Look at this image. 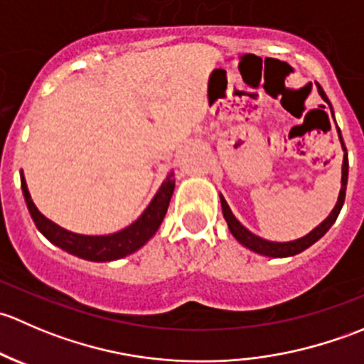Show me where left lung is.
I'll use <instances>...</instances> for the list:
<instances>
[{
  "label": "left lung",
  "instance_id": "1",
  "mask_svg": "<svg viewBox=\"0 0 364 364\" xmlns=\"http://www.w3.org/2000/svg\"><path fill=\"white\" fill-rule=\"evenodd\" d=\"M317 87H318V93H321V97L324 98V102H328L329 109H331V112H333V107H331V104H329L328 97H326L324 90H322L318 84H317ZM333 117H335V116H333ZM336 128H338V127H336ZM338 137H340V142H341V148H343V165H341V188H340L338 203H336L335 209L331 211V215H329L328 218H326L324 222L321 223V225L315 227V229L311 230L310 234H306L304 237H299V240H296V241H289V243H274V241L262 240V237L252 234L250 230L245 229V227L241 225L240 222H237L236 216L232 215L230 208L227 205L225 199L220 196V200H222L223 218H225V222H227V225H229V230L232 232V236L236 237V240L240 241L241 245H245V247L250 248V250H253V252L260 253V255L291 257V255H296V253H301L303 250H306L308 247H311L315 241L321 240V237L324 236V234L328 232L329 229H331V225L336 222V218H338L341 205H343V203H345V192H347V179H348V155H347V148H345V144H343V139H341L340 128H338Z\"/></svg>",
  "mask_w": 364,
  "mask_h": 364
}]
</instances>
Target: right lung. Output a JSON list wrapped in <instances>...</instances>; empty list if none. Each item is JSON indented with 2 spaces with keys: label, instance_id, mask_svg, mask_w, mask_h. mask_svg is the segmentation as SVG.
<instances>
[{
  "label": "right lung",
  "instance_id": "right-lung-1",
  "mask_svg": "<svg viewBox=\"0 0 364 364\" xmlns=\"http://www.w3.org/2000/svg\"><path fill=\"white\" fill-rule=\"evenodd\" d=\"M21 188H23L26 205H28L29 215H31L36 229L50 243L73 253V255L82 257L86 260L107 262V260L121 259V257H127L135 250H139L159 230L161 220H164L165 213H167L168 203H171L172 192H174V179H172V174L165 179L164 185L156 192V196L153 197L151 203L144 209V213L132 225L119 230V232L109 234V236H84V234L70 232L63 227L56 225L49 218H46L36 209V205L33 204L23 174H21Z\"/></svg>",
  "mask_w": 364,
  "mask_h": 364
}]
</instances>
